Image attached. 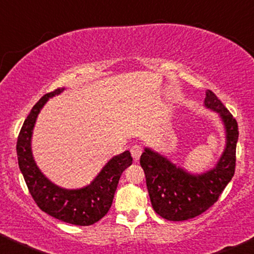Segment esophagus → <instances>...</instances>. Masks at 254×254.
<instances>
[{
    "instance_id": "34e87169",
    "label": "esophagus",
    "mask_w": 254,
    "mask_h": 254,
    "mask_svg": "<svg viewBox=\"0 0 254 254\" xmlns=\"http://www.w3.org/2000/svg\"><path fill=\"white\" fill-rule=\"evenodd\" d=\"M130 153H132L134 160L137 161L140 159V155L142 154V147L139 145H134L132 148H130Z\"/></svg>"
}]
</instances>
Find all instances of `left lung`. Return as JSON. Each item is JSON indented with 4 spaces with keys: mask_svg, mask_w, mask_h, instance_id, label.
<instances>
[{
    "mask_svg": "<svg viewBox=\"0 0 254 254\" xmlns=\"http://www.w3.org/2000/svg\"><path fill=\"white\" fill-rule=\"evenodd\" d=\"M205 106L219 113L226 128V148L213 170L192 175L148 148L140 158L153 208L167 220H189L207 211L217 202L236 171L238 122L209 89Z\"/></svg>",
    "mask_w": 254,
    "mask_h": 254,
    "instance_id": "8db88e82",
    "label": "left lung"
}]
</instances>
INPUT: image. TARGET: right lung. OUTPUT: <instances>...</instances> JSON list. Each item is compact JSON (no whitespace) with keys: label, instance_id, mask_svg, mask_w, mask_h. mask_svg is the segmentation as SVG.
Listing matches in <instances>:
<instances>
[{"label":"right lung","instance_id":"add662e5","mask_svg":"<svg viewBox=\"0 0 254 254\" xmlns=\"http://www.w3.org/2000/svg\"><path fill=\"white\" fill-rule=\"evenodd\" d=\"M62 90L58 88L43 95L24 120L16 143L18 166L34 201L43 212L64 223L89 226L107 214L122 172L132 165L133 159L128 151L114 156L93 183L81 190H64L47 179L31 155L30 139L41 108L47 100Z\"/></svg>","mask_w":254,"mask_h":254}]
</instances>
